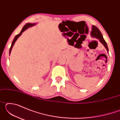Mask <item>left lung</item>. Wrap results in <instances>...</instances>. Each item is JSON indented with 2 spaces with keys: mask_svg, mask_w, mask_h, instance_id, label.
I'll return each instance as SVG.
<instances>
[{
  "mask_svg": "<svg viewBox=\"0 0 120 120\" xmlns=\"http://www.w3.org/2000/svg\"><path fill=\"white\" fill-rule=\"evenodd\" d=\"M90 35L92 36L93 38H97V39H98L99 40V41L104 45L105 48H106V49L107 50V51L109 52V49L106 42H105L104 38H103V35L102 34H101V31H99V30L96 27V26L92 25V31L90 32Z\"/></svg>",
  "mask_w": 120,
  "mask_h": 120,
  "instance_id": "8db88e82",
  "label": "left lung"
}]
</instances>
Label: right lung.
<instances>
[{
  "label": "right lung",
  "instance_id": "obj_1",
  "mask_svg": "<svg viewBox=\"0 0 120 120\" xmlns=\"http://www.w3.org/2000/svg\"><path fill=\"white\" fill-rule=\"evenodd\" d=\"M36 25V23H27V24H26V25H25V26H24V27H23V28H22V31H21V32H20V33H19V34H17V35H16V36H15V38H14V40H13V42H12V43H11V48H10V49H9V54H11V51L12 48H13V46H14V44H15V42L16 41V40H17V38H19V36L22 35V33H23V32L25 31L26 30H27L28 27H32V26H34V25Z\"/></svg>",
  "mask_w": 120,
  "mask_h": 120
}]
</instances>
